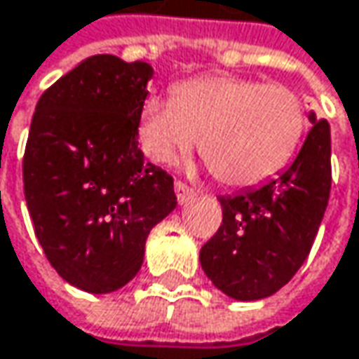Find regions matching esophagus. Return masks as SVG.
<instances>
[{
    "label": "esophagus",
    "mask_w": 359,
    "mask_h": 359,
    "mask_svg": "<svg viewBox=\"0 0 359 359\" xmlns=\"http://www.w3.org/2000/svg\"><path fill=\"white\" fill-rule=\"evenodd\" d=\"M175 193H177V199H179L180 205H187V203H191V201L197 197V193L193 191V189H189L184 182H180V180H177L175 182Z\"/></svg>",
    "instance_id": "obj_1"
}]
</instances>
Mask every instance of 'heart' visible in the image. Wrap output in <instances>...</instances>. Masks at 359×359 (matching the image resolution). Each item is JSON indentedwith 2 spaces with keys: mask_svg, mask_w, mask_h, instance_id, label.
<instances>
[{
  "mask_svg": "<svg viewBox=\"0 0 359 359\" xmlns=\"http://www.w3.org/2000/svg\"><path fill=\"white\" fill-rule=\"evenodd\" d=\"M305 132V101L294 89L227 74L180 83L172 99L148 97L137 117L140 146L152 162L170 164L199 140L201 156L229 187L274 177Z\"/></svg>",
  "mask_w": 359,
  "mask_h": 359,
  "instance_id": "1",
  "label": "heart"
}]
</instances>
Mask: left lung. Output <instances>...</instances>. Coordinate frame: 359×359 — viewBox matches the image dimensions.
<instances>
[{"instance_id": "8db88e82", "label": "left lung", "mask_w": 359, "mask_h": 359, "mask_svg": "<svg viewBox=\"0 0 359 359\" xmlns=\"http://www.w3.org/2000/svg\"><path fill=\"white\" fill-rule=\"evenodd\" d=\"M313 123L294 162L256 189L219 197L222 227L201 248L207 278L236 301H260L297 274L306 260L331 191V132Z\"/></svg>"}]
</instances>
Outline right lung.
<instances>
[{"instance_id":"obj_1","label":"right lung","mask_w":359,"mask_h":359,"mask_svg":"<svg viewBox=\"0 0 359 359\" xmlns=\"http://www.w3.org/2000/svg\"><path fill=\"white\" fill-rule=\"evenodd\" d=\"M152 74L148 62L95 54L36 105L24 154L28 211L48 262L85 292L128 285L150 229L177 207L172 177L137 148Z\"/></svg>"}]
</instances>
